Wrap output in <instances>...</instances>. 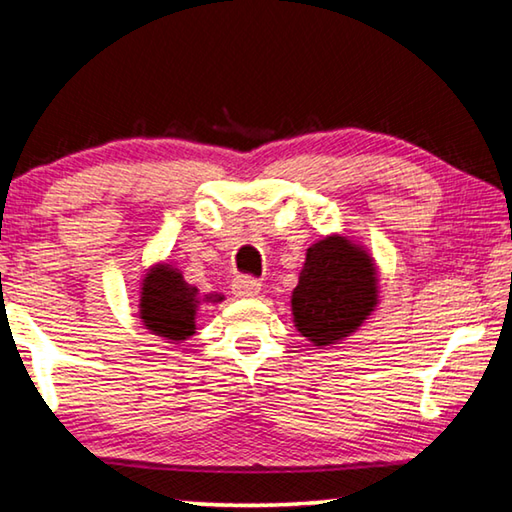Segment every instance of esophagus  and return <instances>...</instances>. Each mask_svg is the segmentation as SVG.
Returning <instances> with one entry per match:
<instances>
[{"mask_svg": "<svg viewBox=\"0 0 512 512\" xmlns=\"http://www.w3.org/2000/svg\"><path fill=\"white\" fill-rule=\"evenodd\" d=\"M259 289H262V284L253 277H237L235 282H232V293L239 298H255L259 296Z\"/></svg>", "mask_w": 512, "mask_h": 512, "instance_id": "esophagus-1", "label": "esophagus"}]
</instances>
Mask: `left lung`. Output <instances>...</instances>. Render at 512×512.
I'll return each instance as SVG.
<instances>
[{"label":"left lung","instance_id":"8db88e82","mask_svg":"<svg viewBox=\"0 0 512 512\" xmlns=\"http://www.w3.org/2000/svg\"><path fill=\"white\" fill-rule=\"evenodd\" d=\"M375 259L343 235L307 248L298 287L291 293L293 323L318 348L357 332L379 302Z\"/></svg>","mask_w":512,"mask_h":512}]
</instances>
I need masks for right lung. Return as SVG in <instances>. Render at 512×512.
<instances>
[{"mask_svg": "<svg viewBox=\"0 0 512 512\" xmlns=\"http://www.w3.org/2000/svg\"><path fill=\"white\" fill-rule=\"evenodd\" d=\"M221 300L219 293L203 298V302ZM198 305V289L187 284L183 273L171 264H155L142 277L140 318L151 334L162 336L169 343L187 341L196 332Z\"/></svg>", "mask_w": 512, "mask_h": 512, "instance_id": "right-lung-1", "label": "right lung"}]
</instances>
